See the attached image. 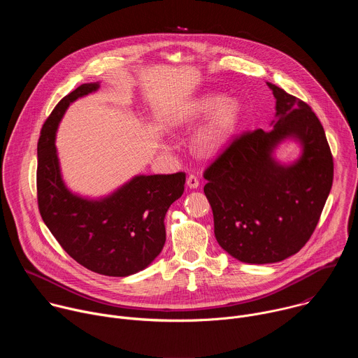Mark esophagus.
Here are the masks:
<instances>
[{
	"mask_svg": "<svg viewBox=\"0 0 358 358\" xmlns=\"http://www.w3.org/2000/svg\"><path fill=\"white\" fill-rule=\"evenodd\" d=\"M187 185H188L189 188H196V187L199 185V180H198V177H196V176H194V174H189V176L187 177Z\"/></svg>",
	"mask_w": 358,
	"mask_h": 358,
	"instance_id": "obj_1",
	"label": "esophagus"
}]
</instances>
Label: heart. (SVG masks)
<instances>
[{
	"label": "heart",
	"mask_w": 358,
	"mask_h": 358,
	"mask_svg": "<svg viewBox=\"0 0 358 358\" xmlns=\"http://www.w3.org/2000/svg\"><path fill=\"white\" fill-rule=\"evenodd\" d=\"M215 108L217 110L214 116L198 133L196 138L198 147L206 152H214L220 150L234 134L241 116V108L238 101L229 99L221 103V97L210 96L196 101L195 105L185 110V113L176 122L178 124L187 123L194 117L211 113Z\"/></svg>",
	"instance_id": "1"
}]
</instances>
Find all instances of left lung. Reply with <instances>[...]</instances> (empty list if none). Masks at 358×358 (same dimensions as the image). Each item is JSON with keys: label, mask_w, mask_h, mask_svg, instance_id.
Here are the masks:
<instances>
[{"label": "left lung", "mask_w": 358, "mask_h": 358, "mask_svg": "<svg viewBox=\"0 0 358 358\" xmlns=\"http://www.w3.org/2000/svg\"><path fill=\"white\" fill-rule=\"evenodd\" d=\"M271 131L232 136L203 171L218 243L245 264L280 262L297 253L315 232L331 189L334 163L324 129L312 108L276 85ZM293 135L303 144L289 168L270 157L273 147Z\"/></svg>", "instance_id": "1"}]
</instances>
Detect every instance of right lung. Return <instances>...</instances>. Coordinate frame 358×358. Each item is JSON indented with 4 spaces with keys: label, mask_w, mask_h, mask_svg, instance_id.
Returning <instances> with one entry per match:
<instances>
[{
    "label": "right lung",
    "mask_w": 358,
    "mask_h": 358,
    "mask_svg": "<svg viewBox=\"0 0 358 358\" xmlns=\"http://www.w3.org/2000/svg\"><path fill=\"white\" fill-rule=\"evenodd\" d=\"M97 87V83H83L66 94L41 129L38 208L45 225L79 265L105 276H129L148 266L162 252L164 218L184 192L185 173L138 176L101 201L72 195L59 174L55 131L69 103Z\"/></svg>",
    "instance_id": "add662e5"
}]
</instances>
